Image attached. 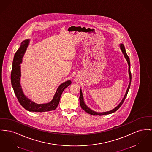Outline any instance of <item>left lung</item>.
<instances>
[{"mask_svg": "<svg viewBox=\"0 0 152 152\" xmlns=\"http://www.w3.org/2000/svg\"><path fill=\"white\" fill-rule=\"evenodd\" d=\"M120 48L121 50V51L123 52V54L125 56V58H126L128 63V65H129V78H130V82H129V86L128 87V89L126 90V94L124 96V97L123 98V100L118 105V106L116 107L115 108L113 109V110H110V111H108V112H102V113H100V112H94V110H91V109L89 108L86 104H85L84 101V99H83V94H82V92H81V90L80 89V95L79 100H80V105L81 107V108L83 109L84 110H85L87 113L90 114V115H94V116H97V115H99V116H102V115H108V114H110V113H112L115 112H116V110L119 109V108L122 105V104L124 102V101L125 100L127 94L128 93V91H129V89L130 88V84H131V80H132V75H131V72H130V60H129V56H128V55L126 54V51H125V47L124 45V44H120Z\"/></svg>", "mask_w": 152, "mask_h": 152, "instance_id": "1", "label": "left lung"}]
</instances>
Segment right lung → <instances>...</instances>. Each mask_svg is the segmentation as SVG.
Listing matches in <instances>:
<instances>
[{
    "label": "right lung",
    "instance_id": "add662e5",
    "mask_svg": "<svg viewBox=\"0 0 152 152\" xmlns=\"http://www.w3.org/2000/svg\"><path fill=\"white\" fill-rule=\"evenodd\" d=\"M28 43L29 40L23 41L21 43L20 47L15 54L11 74V84L15 94L22 107L28 111L43 112L53 110L57 108L60 99L63 91L72 83L70 80H68L61 84L58 88L53 100L48 103L37 104L33 101H31L27 97H26L23 92L20 84V77L21 76L20 64L22 63V58L23 57L27 47H28Z\"/></svg>",
    "mask_w": 152,
    "mask_h": 152
}]
</instances>
